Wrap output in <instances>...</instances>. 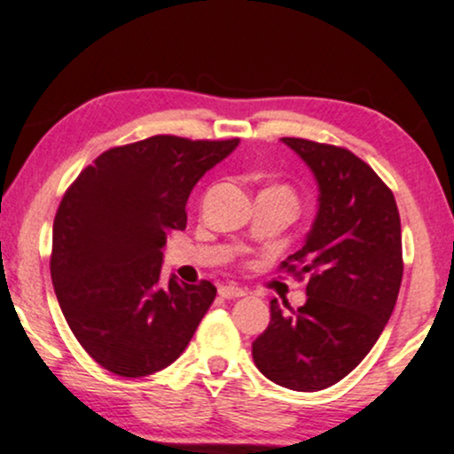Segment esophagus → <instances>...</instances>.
<instances>
[{"label": "esophagus", "mask_w": 454, "mask_h": 454, "mask_svg": "<svg viewBox=\"0 0 454 454\" xmlns=\"http://www.w3.org/2000/svg\"><path fill=\"white\" fill-rule=\"evenodd\" d=\"M218 295L225 297V300H238V297H244V295H247V291L239 289V286L221 285V286H218Z\"/></svg>", "instance_id": "esophagus-1"}]
</instances>
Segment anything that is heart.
Returning <instances> with one entry per match:
<instances>
[{
  "label": "heart",
  "mask_w": 454,
  "mask_h": 454,
  "mask_svg": "<svg viewBox=\"0 0 454 454\" xmlns=\"http://www.w3.org/2000/svg\"><path fill=\"white\" fill-rule=\"evenodd\" d=\"M285 191H286V189H285Z\"/></svg>",
  "instance_id": "heart-1"
}]
</instances>
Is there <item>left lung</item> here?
<instances>
[{
  "label": "left lung",
  "instance_id": "left-lung-1",
  "mask_svg": "<svg viewBox=\"0 0 454 454\" xmlns=\"http://www.w3.org/2000/svg\"><path fill=\"white\" fill-rule=\"evenodd\" d=\"M318 184V210L301 250L308 300L285 311L270 301V325L253 342L254 365L291 391H321L348 376L395 308L402 286V223L395 197L346 148L282 137ZM289 261L282 268L295 270ZM285 307L286 303H285Z\"/></svg>",
  "mask_w": 454,
  "mask_h": 454
}]
</instances>
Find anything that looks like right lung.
I'll return each instance as SVG.
<instances>
[{
	"label": "right lung",
	"mask_w": 454,
	"mask_h": 454,
	"mask_svg": "<svg viewBox=\"0 0 454 454\" xmlns=\"http://www.w3.org/2000/svg\"><path fill=\"white\" fill-rule=\"evenodd\" d=\"M239 140L153 136L110 148L63 195L52 225L51 276L63 317L101 367L125 378L174 364L216 286L161 285L168 233L186 227V201Z\"/></svg>",
	"instance_id": "1"
}]
</instances>
